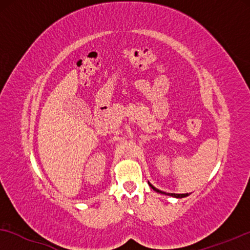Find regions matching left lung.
Returning <instances> with one entry per match:
<instances>
[{
  "instance_id": "left-lung-1",
  "label": "left lung",
  "mask_w": 250,
  "mask_h": 250,
  "mask_svg": "<svg viewBox=\"0 0 250 250\" xmlns=\"http://www.w3.org/2000/svg\"><path fill=\"white\" fill-rule=\"evenodd\" d=\"M149 186H150V188H151V189L155 190L156 192H159V193H163V194H167V196H172V197H175V198H184V197L189 196V194H188V193H166V192H164V191H160V190L157 189V188L153 187L151 183H149Z\"/></svg>"
}]
</instances>
